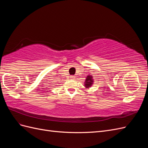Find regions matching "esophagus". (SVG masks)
<instances>
[{
    "label": "esophagus",
    "instance_id": "34e87169",
    "mask_svg": "<svg viewBox=\"0 0 148 148\" xmlns=\"http://www.w3.org/2000/svg\"><path fill=\"white\" fill-rule=\"evenodd\" d=\"M70 78H71V79H75V76H71Z\"/></svg>",
    "mask_w": 148,
    "mask_h": 148
}]
</instances>
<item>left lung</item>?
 Masks as SVG:
<instances>
[{"label": "left lung", "mask_w": 148, "mask_h": 148, "mask_svg": "<svg viewBox=\"0 0 148 148\" xmlns=\"http://www.w3.org/2000/svg\"><path fill=\"white\" fill-rule=\"evenodd\" d=\"M92 78H93V77L92 75H88L86 80H85V82L84 83V86L85 88H91L92 86V85L93 84V83H94V80H93Z\"/></svg>", "instance_id": "8db88e82"}]
</instances>
